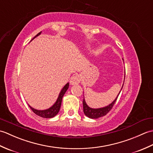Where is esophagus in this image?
I'll list each match as a JSON object with an SVG mask.
<instances>
[{"mask_svg": "<svg viewBox=\"0 0 153 153\" xmlns=\"http://www.w3.org/2000/svg\"><path fill=\"white\" fill-rule=\"evenodd\" d=\"M81 82V76L79 75H76L71 77L70 79V84L71 85H76V84H79Z\"/></svg>", "mask_w": 153, "mask_h": 153, "instance_id": "esophagus-1", "label": "esophagus"}]
</instances>
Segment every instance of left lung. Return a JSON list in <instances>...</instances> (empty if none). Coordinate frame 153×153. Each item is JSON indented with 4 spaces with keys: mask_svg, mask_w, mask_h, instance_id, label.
<instances>
[{
    "mask_svg": "<svg viewBox=\"0 0 153 153\" xmlns=\"http://www.w3.org/2000/svg\"><path fill=\"white\" fill-rule=\"evenodd\" d=\"M123 85H122L123 87ZM122 90V89H121ZM119 93V94H120ZM118 95L117 96L116 98L115 99V100H114V101L111 103L109 105H108L107 106L105 107H103V108H91L87 106V105L85 102V100L83 98V112L87 116L89 117V118H92V119H97V118H99L100 117H102L105 116L106 114H107V113H108L110 110L112 108V107L114 105L117 99H118Z\"/></svg>",
    "mask_w": 153,
    "mask_h": 153,
    "instance_id": "1",
    "label": "left lung"
}]
</instances>
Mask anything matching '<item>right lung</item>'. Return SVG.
<instances>
[{"label":"right lung","mask_w":153,"mask_h":153,"mask_svg":"<svg viewBox=\"0 0 153 153\" xmlns=\"http://www.w3.org/2000/svg\"><path fill=\"white\" fill-rule=\"evenodd\" d=\"M41 33V31L40 33H39L37 35H35V36L32 39V40L35 39L36 37L39 36ZM68 87H69V83H66V85H65L62 89L61 90V91L59 94V96H58L57 100L56 101L54 105H53V106H51V108H49L47 110H38L35 109L33 108H32L31 106H30L29 105V106L30 107V108L31 109L32 111H33L35 114H37L39 116H41L42 118H53L55 116H56L57 114L58 113L60 108V106H61V103H62V97L64 96V95L65 94V93L66 92V91L68 90Z\"/></svg>","instance_id":"add662e5"}]
</instances>
